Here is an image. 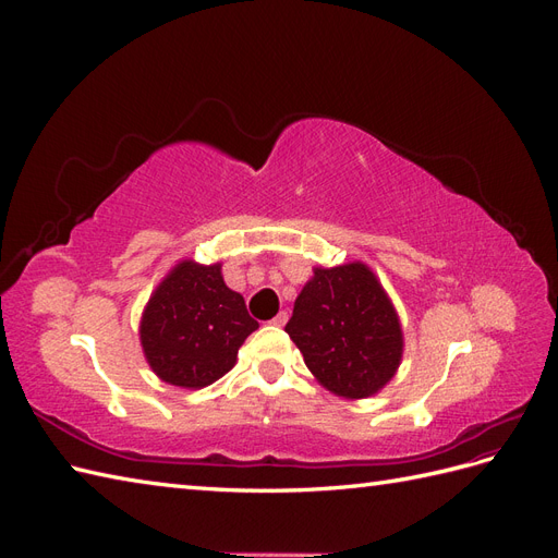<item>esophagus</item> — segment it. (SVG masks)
I'll return each instance as SVG.
<instances>
[{
  "label": "esophagus",
  "instance_id": "34e87169",
  "mask_svg": "<svg viewBox=\"0 0 558 558\" xmlns=\"http://www.w3.org/2000/svg\"><path fill=\"white\" fill-rule=\"evenodd\" d=\"M286 320H289V314L279 312V314L272 318V324H275V326H286Z\"/></svg>",
  "mask_w": 558,
  "mask_h": 558
}]
</instances>
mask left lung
<instances>
[{
	"label": "left lung",
	"mask_w": 558,
	"mask_h": 558,
	"mask_svg": "<svg viewBox=\"0 0 558 558\" xmlns=\"http://www.w3.org/2000/svg\"><path fill=\"white\" fill-rule=\"evenodd\" d=\"M286 332L328 391L359 400L379 393L402 359L393 302L363 263L316 267Z\"/></svg>",
	"instance_id": "8db88e82"
}]
</instances>
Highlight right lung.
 Wrapping results in <instances>:
<instances>
[{"label": "right lung", "instance_id": "right-lung-1", "mask_svg": "<svg viewBox=\"0 0 558 558\" xmlns=\"http://www.w3.org/2000/svg\"><path fill=\"white\" fill-rule=\"evenodd\" d=\"M258 328L244 298L230 291L221 263L181 260L150 295L140 340L154 373L172 386L202 388L230 373Z\"/></svg>", "mask_w": 558, "mask_h": 558}]
</instances>
